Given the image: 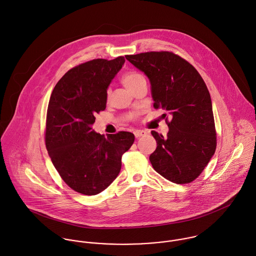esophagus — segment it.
I'll use <instances>...</instances> for the list:
<instances>
[{
  "label": "esophagus",
  "instance_id": "obj_1",
  "mask_svg": "<svg viewBox=\"0 0 256 256\" xmlns=\"http://www.w3.org/2000/svg\"><path fill=\"white\" fill-rule=\"evenodd\" d=\"M134 135H135L136 138H140L142 136L146 135V132L144 130H136V131H134Z\"/></svg>",
  "mask_w": 256,
  "mask_h": 256
}]
</instances>
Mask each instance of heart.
Returning <instances> with one entry per match:
<instances>
[{"instance_id": "b5f03b06", "label": "heart", "mask_w": 256, "mask_h": 256, "mask_svg": "<svg viewBox=\"0 0 256 256\" xmlns=\"http://www.w3.org/2000/svg\"><path fill=\"white\" fill-rule=\"evenodd\" d=\"M145 80L144 76L141 74L137 73V72H128V73L124 74L123 76L121 78V82L123 84V86L128 90H132V88H134L139 82Z\"/></svg>"}]
</instances>
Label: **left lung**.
I'll return each mask as SVG.
<instances>
[{
  "instance_id": "1",
  "label": "left lung",
  "mask_w": 256,
  "mask_h": 256,
  "mask_svg": "<svg viewBox=\"0 0 256 256\" xmlns=\"http://www.w3.org/2000/svg\"><path fill=\"white\" fill-rule=\"evenodd\" d=\"M126 59L148 76L154 108L172 117L166 137L150 132L156 141L150 156L154 170L172 182H193L215 154L217 142L206 84L191 64L172 52H146Z\"/></svg>"
}]
</instances>
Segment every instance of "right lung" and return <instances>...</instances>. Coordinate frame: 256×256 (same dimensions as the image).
Listing matches in <instances>:
<instances>
[{"label": "right lung", "instance_id": "1", "mask_svg": "<svg viewBox=\"0 0 256 256\" xmlns=\"http://www.w3.org/2000/svg\"><path fill=\"white\" fill-rule=\"evenodd\" d=\"M125 63L94 59L65 74L55 86L47 110L45 143L62 180L73 190L96 195L121 170V156L133 145L130 132L108 134L92 130L94 115L106 110L108 90Z\"/></svg>", "mask_w": 256, "mask_h": 256}]
</instances>
